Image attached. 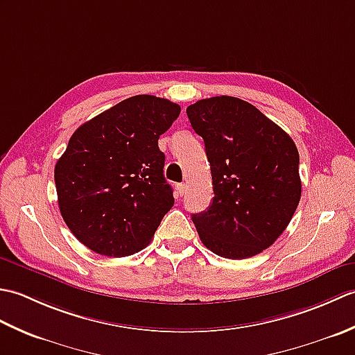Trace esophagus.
<instances>
[{"instance_id": "obj_1", "label": "esophagus", "mask_w": 355, "mask_h": 355, "mask_svg": "<svg viewBox=\"0 0 355 355\" xmlns=\"http://www.w3.org/2000/svg\"><path fill=\"white\" fill-rule=\"evenodd\" d=\"M177 192L180 193V197H183V195L186 193V184L184 183L177 184Z\"/></svg>"}]
</instances>
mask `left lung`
Wrapping results in <instances>:
<instances>
[{"mask_svg": "<svg viewBox=\"0 0 355 355\" xmlns=\"http://www.w3.org/2000/svg\"><path fill=\"white\" fill-rule=\"evenodd\" d=\"M186 112L205 140L215 193L207 210L192 215L200 239L223 258L261 253L282 235L299 205L296 145L238 97L202 99Z\"/></svg>", "mask_w": 355, "mask_h": 355, "instance_id": "1", "label": "left lung"}]
</instances>
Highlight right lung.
I'll return each mask as SVG.
<instances>
[{"mask_svg":"<svg viewBox=\"0 0 355 355\" xmlns=\"http://www.w3.org/2000/svg\"><path fill=\"white\" fill-rule=\"evenodd\" d=\"M180 105L139 94L79 126L55 166L59 210L82 244L103 256L145 248L173 206L158 139Z\"/></svg>","mask_w":355,"mask_h":355,"instance_id":"add662e5","label":"right lung"}]
</instances>
